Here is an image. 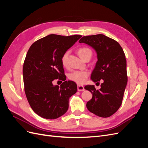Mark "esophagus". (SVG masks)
Masks as SVG:
<instances>
[{
    "instance_id": "esophagus-1",
    "label": "esophagus",
    "mask_w": 148,
    "mask_h": 148,
    "mask_svg": "<svg viewBox=\"0 0 148 148\" xmlns=\"http://www.w3.org/2000/svg\"><path fill=\"white\" fill-rule=\"evenodd\" d=\"M78 91H84V88L83 86H81V85H78Z\"/></svg>"
}]
</instances>
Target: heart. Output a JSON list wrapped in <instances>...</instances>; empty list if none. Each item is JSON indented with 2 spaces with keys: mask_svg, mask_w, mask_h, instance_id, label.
Masks as SVG:
<instances>
[{
  "mask_svg": "<svg viewBox=\"0 0 148 148\" xmlns=\"http://www.w3.org/2000/svg\"><path fill=\"white\" fill-rule=\"evenodd\" d=\"M78 53L82 59L84 60L87 57H91L92 51L88 47H81L78 49ZM69 52L67 51L64 53L62 57V64L64 66H66L68 61ZM89 73L86 71H75L69 75V78L71 81L74 82L78 84H83L86 81Z\"/></svg>",
  "mask_w": 148,
  "mask_h": 148,
  "instance_id": "heart-1",
  "label": "heart"
}]
</instances>
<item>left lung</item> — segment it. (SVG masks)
<instances>
[{"label": "left lung", "instance_id": "8db88e82", "mask_svg": "<svg viewBox=\"0 0 148 148\" xmlns=\"http://www.w3.org/2000/svg\"><path fill=\"white\" fill-rule=\"evenodd\" d=\"M79 42L86 44L96 51L97 61L91 78L94 82L103 81L100 89L94 85L84 87L92 95L86 107L99 117H109L120 108L127 84L125 53L118 42L104 34L83 36Z\"/></svg>", "mask_w": 148, "mask_h": 148}]
</instances>
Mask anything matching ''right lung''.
<instances>
[{"label": "right lung", "instance_id": "obj_1", "mask_svg": "<svg viewBox=\"0 0 148 148\" xmlns=\"http://www.w3.org/2000/svg\"><path fill=\"white\" fill-rule=\"evenodd\" d=\"M81 37L50 34L29 47L23 67L24 89L31 109L40 117L56 119L68 110L69 98L77 92V86L65 81L62 57ZM58 78L65 81L60 87L52 84Z\"/></svg>", "mask_w": 148, "mask_h": 148}]
</instances>
